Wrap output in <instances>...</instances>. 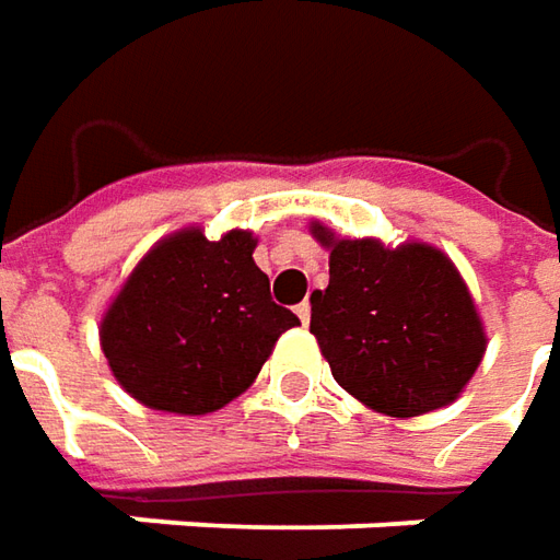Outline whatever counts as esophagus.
<instances>
[{
	"mask_svg": "<svg viewBox=\"0 0 560 560\" xmlns=\"http://www.w3.org/2000/svg\"><path fill=\"white\" fill-rule=\"evenodd\" d=\"M310 313H313V306H310V300H303V303H298V316H300V322H303V325L310 322Z\"/></svg>",
	"mask_w": 560,
	"mask_h": 560,
	"instance_id": "obj_1",
	"label": "esophagus"
}]
</instances>
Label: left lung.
I'll list each match as a JSON object with an SVG mask.
<instances>
[{"mask_svg": "<svg viewBox=\"0 0 560 560\" xmlns=\"http://www.w3.org/2000/svg\"><path fill=\"white\" fill-rule=\"evenodd\" d=\"M328 288L313 291L310 331L347 394L394 418L453 402L483 357V328L465 281L440 250L335 242Z\"/></svg>", "mask_w": 560, "mask_h": 560, "instance_id": "8db88e82", "label": "left lung"}]
</instances>
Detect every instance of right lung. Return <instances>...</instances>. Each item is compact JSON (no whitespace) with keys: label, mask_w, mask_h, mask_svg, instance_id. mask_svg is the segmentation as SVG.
I'll return each mask as SVG.
<instances>
[{"label":"right lung","mask_w":560,"mask_h":560,"mask_svg":"<svg viewBox=\"0 0 560 560\" xmlns=\"http://www.w3.org/2000/svg\"><path fill=\"white\" fill-rule=\"evenodd\" d=\"M250 232L207 242L198 229L161 242L102 322L110 372L139 402L179 415L244 394L281 331L300 318L269 294Z\"/></svg>","instance_id":"1"}]
</instances>
